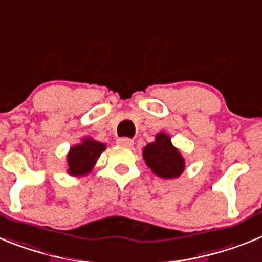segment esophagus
<instances>
[{"label": "esophagus", "instance_id": "obj_1", "mask_svg": "<svg viewBox=\"0 0 262 262\" xmlns=\"http://www.w3.org/2000/svg\"><path fill=\"white\" fill-rule=\"evenodd\" d=\"M117 144L122 145V147H133L134 140H131V139L128 138H118Z\"/></svg>", "mask_w": 262, "mask_h": 262}]
</instances>
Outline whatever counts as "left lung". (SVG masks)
<instances>
[{
	"label": "left lung",
	"mask_w": 262,
	"mask_h": 262,
	"mask_svg": "<svg viewBox=\"0 0 262 262\" xmlns=\"http://www.w3.org/2000/svg\"><path fill=\"white\" fill-rule=\"evenodd\" d=\"M143 159L148 168L164 180L180 177L185 170L184 156L165 133L157 134L154 142L143 148Z\"/></svg>",
	"instance_id": "obj_1"
}]
</instances>
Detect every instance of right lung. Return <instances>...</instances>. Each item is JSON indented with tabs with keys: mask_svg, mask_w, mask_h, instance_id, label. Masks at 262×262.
Returning <instances> with one entry per match:
<instances>
[{
	"mask_svg": "<svg viewBox=\"0 0 262 262\" xmlns=\"http://www.w3.org/2000/svg\"><path fill=\"white\" fill-rule=\"evenodd\" d=\"M106 144L97 142L93 138H84L78 144L72 145L67 155V173L81 177L92 172Z\"/></svg>",
	"mask_w": 262,
	"mask_h": 262,
	"instance_id": "obj_1",
	"label": "right lung"
}]
</instances>
